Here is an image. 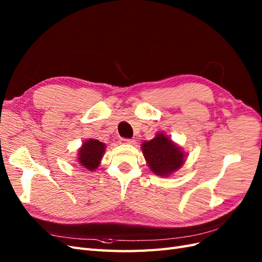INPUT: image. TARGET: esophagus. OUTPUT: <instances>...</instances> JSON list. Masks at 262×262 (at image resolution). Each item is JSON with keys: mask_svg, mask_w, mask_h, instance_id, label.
<instances>
[{"mask_svg": "<svg viewBox=\"0 0 262 262\" xmlns=\"http://www.w3.org/2000/svg\"><path fill=\"white\" fill-rule=\"evenodd\" d=\"M121 143H123V144H133V143H134V140H133V139H125V138H122V139H121Z\"/></svg>", "mask_w": 262, "mask_h": 262, "instance_id": "1", "label": "esophagus"}]
</instances>
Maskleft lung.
Segmentation results:
<instances>
[{
	"label": "left lung",
	"mask_w": 262,
	"mask_h": 262,
	"mask_svg": "<svg viewBox=\"0 0 262 262\" xmlns=\"http://www.w3.org/2000/svg\"><path fill=\"white\" fill-rule=\"evenodd\" d=\"M142 150L149 168L156 175L168 176L184 163V153L162 133L157 134L153 140L144 142Z\"/></svg>",
	"instance_id": "1"
}]
</instances>
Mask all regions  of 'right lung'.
<instances>
[{
    "label": "right lung",
    "instance_id": "add662e5",
    "mask_svg": "<svg viewBox=\"0 0 262 262\" xmlns=\"http://www.w3.org/2000/svg\"><path fill=\"white\" fill-rule=\"evenodd\" d=\"M105 152V144L97 140H89L84 142L82 148L78 152V162L86 169L95 170L99 165Z\"/></svg>",
    "mask_w": 262,
    "mask_h": 262
}]
</instances>
